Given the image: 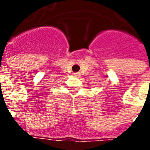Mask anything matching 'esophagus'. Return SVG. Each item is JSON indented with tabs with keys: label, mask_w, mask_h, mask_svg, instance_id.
I'll return each instance as SVG.
<instances>
[{
	"label": "esophagus",
	"mask_w": 150,
	"mask_h": 150,
	"mask_svg": "<svg viewBox=\"0 0 150 150\" xmlns=\"http://www.w3.org/2000/svg\"><path fill=\"white\" fill-rule=\"evenodd\" d=\"M79 74L80 73H79V72H75V73H74V75H75V76H79Z\"/></svg>",
	"instance_id": "esophagus-1"
}]
</instances>
